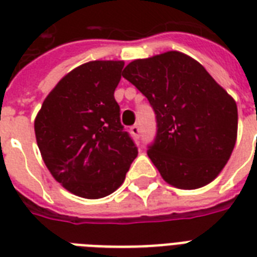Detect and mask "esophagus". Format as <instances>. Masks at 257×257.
I'll return each instance as SVG.
<instances>
[{"label":"esophagus","instance_id":"1","mask_svg":"<svg viewBox=\"0 0 257 257\" xmlns=\"http://www.w3.org/2000/svg\"><path fill=\"white\" fill-rule=\"evenodd\" d=\"M131 133H132L133 136L136 137V139H139L141 135V128H140V125H133L132 128H131Z\"/></svg>","mask_w":257,"mask_h":257}]
</instances>
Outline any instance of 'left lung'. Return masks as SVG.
<instances>
[{"label":"left lung","instance_id":"left-lung-1","mask_svg":"<svg viewBox=\"0 0 257 257\" xmlns=\"http://www.w3.org/2000/svg\"><path fill=\"white\" fill-rule=\"evenodd\" d=\"M122 77L156 114L149 159L163 179L181 189L211 183L229 160L237 136V106L193 58L167 52L135 60Z\"/></svg>","mask_w":257,"mask_h":257}]
</instances>
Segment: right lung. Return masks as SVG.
Returning a JSON list of instances; mask_svg holds the SVG:
<instances>
[{
    "mask_svg": "<svg viewBox=\"0 0 257 257\" xmlns=\"http://www.w3.org/2000/svg\"><path fill=\"white\" fill-rule=\"evenodd\" d=\"M122 68V61H90L73 69L49 93L34 121L50 173L85 199L116 191L139 153L114 100Z\"/></svg>",
    "mask_w": 257,
    "mask_h": 257,
    "instance_id": "1",
    "label": "right lung"
}]
</instances>
